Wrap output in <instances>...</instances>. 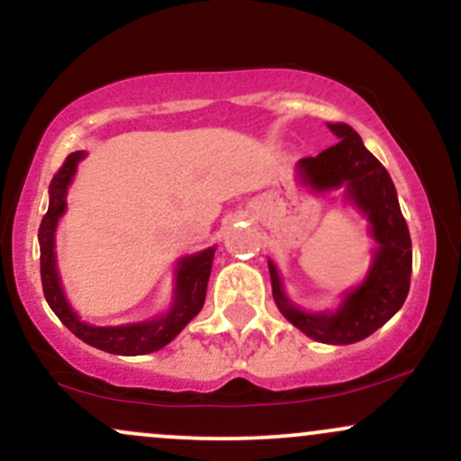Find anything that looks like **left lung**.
<instances>
[{"label":"left lung","instance_id":"obj_1","mask_svg":"<svg viewBox=\"0 0 461 461\" xmlns=\"http://www.w3.org/2000/svg\"><path fill=\"white\" fill-rule=\"evenodd\" d=\"M339 139L318 157L300 158V180L313 191L344 187L346 198L368 217L379 244L366 281L346 294L330 313H307L294 307L283 292L276 266L267 261L272 294L278 312L304 335L322 344H355L381 329L405 303L411 278V240L398 206L396 189L387 169L366 149L348 123H329Z\"/></svg>","mask_w":461,"mask_h":461}]
</instances>
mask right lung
I'll return each instance as SVG.
<instances>
[{"mask_svg": "<svg viewBox=\"0 0 461 461\" xmlns=\"http://www.w3.org/2000/svg\"><path fill=\"white\" fill-rule=\"evenodd\" d=\"M86 157V152H71L65 158L63 167L54 174L50 183V209L43 215L39 226V244H41V283H43V294L51 312L59 315L60 322L65 324L76 338L95 348L106 350L111 355H146L167 346L176 335L180 333L195 315L203 309L206 298V283L211 276V266H213L215 248L180 258L178 270H176V289L174 304L167 315L158 320H148V322L123 324V327H91L82 322L77 315L71 312L67 303L63 287H60L59 270H56V252H54V232L59 226L60 215L65 213L67 206V187L74 178L77 163Z\"/></svg>", "mask_w": 461, "mask_h": 461, "instance_id": "obj_1", "label": "right lung"}]
</instances>
